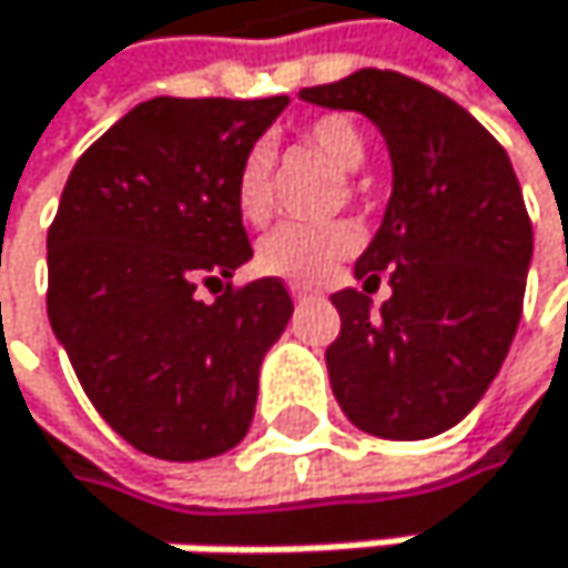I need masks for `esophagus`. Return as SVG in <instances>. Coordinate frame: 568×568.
I'll return each instance as SVG.
<instances>
[{
	"instance_id": "1",
	"label": "esophagus",
	"mask_w": 568,
	"mask_h": 568,
	"mask_svg": "<svg viewBox=\"0 0 568 568\" xmlns=\"http://www.w3.org/2000/svg\"><path fill=\"white\" fill-rule=\"evenodd\" d=\"M290 293H293L296 303H313V300H320V293H316V290H306V286H293Z\"/></svg>"
}]
</instances>
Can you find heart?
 <instances>
[{
  "mask_svg": "<svg viewBox=\"0 0 568 568\" xmlns=\"http://www.w3.org/2000/svg\"><path fill=\"white\" fill-rule=\"evenodd\" d=\"M300 139L320 156L351 173L364 163V135L347 115H316L300 129ZM234 211L248 224H262L272 211V160L262 145H252L234 170ZM361 245V231L351 221L326 224H278L255 248V268L262 275L286 278L293 286H316L334 275Z\"/></svg>",
  "mask_w": 568,
  "mask_h": 568,
  "instance_id": "1",
  "label": "heart"
}]
</instances>
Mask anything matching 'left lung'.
Listing matches in <instances>:
<instances>
[{"label": "left lung", "mask_w": 568, "mask_h": 568, "mask_svg": "<svg viewBox=\"0 0 568 568\" xmlns=\"http://www.w3.org/2000/svg\"><path fill=\"white\" fill-rule=\"evenodd\" d=\"M300 98L367 115L395 166L385 221L354 265L364 292L388 277L393 300L371 314L357 290L331 296V388L357 429L429 439L480 402L515 341L531 262L518 176L467 108L398 71L364 68Z\"/></svg>", "instance_id": "left-lung-1"}]
</instances>
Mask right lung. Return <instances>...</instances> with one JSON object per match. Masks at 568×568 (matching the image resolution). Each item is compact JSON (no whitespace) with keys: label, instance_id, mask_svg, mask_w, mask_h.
<instances>
[{"label":"right lung","instance_id":"right-lung-1","mask_svg":"<svg viewBox=\"0 0 568 568\" xmlns=\"http://www.w3.org/2000/svg\"><path fill=\"white\" fill-rule=\"evenodd\" d=\"M286 104L142 101L84 149L60 193L47 316L98 416L139 453L207 460L252 426L258 367L293 300L282 278L231 282L252 258L234 170Z\"/></svg>","mask_w":568,"mask_h":568}]
</instances>
